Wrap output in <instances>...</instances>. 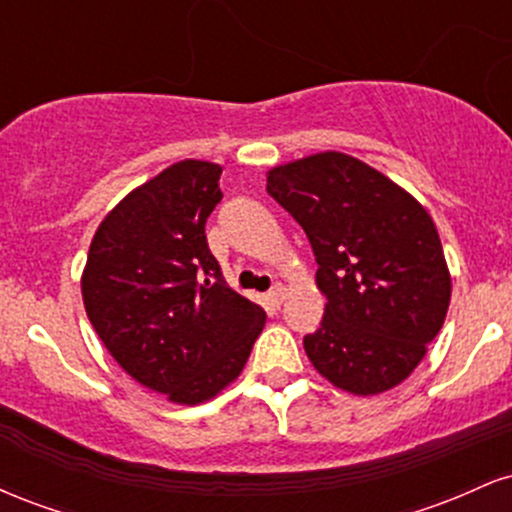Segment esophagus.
<instances>
[{"mask_svg":"<svg viewBox=\"0 0 512 512\" xmlns=\"http://www.w3.org/2000/svg\"><path fill=\"white\" fill-rule=\"evenodd\" d=\"M284 293H286V289H284V286H281V284H276L274 286V289L272 291H269V303H272L274 305V308H279V305L281 303H284Z\"/></svg>","mask_w":512,"mask_h":512,"instance_id":"34e87169","label":"esophagus"}]
</instances>
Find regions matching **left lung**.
Here are the masks:
<instances>
[{
	"mask_svg": "<svg viewBox=\"0 0 512 512\" xmlns=\"http://www.w3.org/2000/svg\"><path fill=\"white\" fill-rule=\"evenodd\" d=\"M267 192L301 223L315 252L327 303L303 346L317 373L363 397L407 380L443 327L452 291L428 211L380 170L339 151L272 168Z\"/></svg>",
	"mask_w": 512,
	"mask_h": 512,
	"instance_id": "8db88e82",
	"label": "left lung"
}]
</instances>
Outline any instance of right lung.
Returning <instances> with one entry per match:
<instances>
[{
	"label": "right lung",
	"instance_id": "1",
	"mask_svg": "<svg viewBox=\"0 0 512 512\" xmlns=\"http://www.w3.org/2000/svg\"><path fill=\"white\" fill-rule=\"evenodd\" d=\"M221 166L187 161L132 190L98 226L81 296L125 373L175 404H202L238 378L264 310L223 281L207 245Z\"/></svg>",
	"mask_w": 512,
	"mask_h": 512
}]
</instances>
